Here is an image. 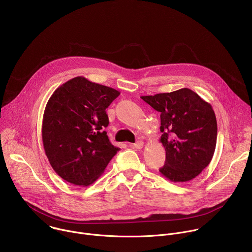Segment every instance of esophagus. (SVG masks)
<instances>
[{
  "instance_id": "1",
  "label": "esophagus",
  "mask_w": 252,
  "mask_h": 252,
  "mask_svg": "<svg viewBox=\"0 0 252 252\" xmlns=\"http://www.w3.org/2000/svg\"><path fill=\"white\" fill-rule=\"evenodd\" d=\"M132 147L135 148V149L140 150V149H142V148L144 147V142H143V141H138V142H136L135 144H133Z\"/></svg>"
}]
</instances>
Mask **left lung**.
Masks as SVG:
<instances>
[{
	"label": "left lung",
	"mask_w": 252,
	"mask_h": 252,
	"mask_svg": "<svg viewBox=\"0 0 252 252\" xmlns=\"http://www.w3.org/2000/svg\"><path fill=\"white\" fill-rule=\"evenodd\" d=\"M161 115L166 162L159 172L174 183L194 179L211 163L218 124L212 105L189 88L141 96Z\"/></svg>",
	"instance_id": "8db88e82"
}]
</instances>
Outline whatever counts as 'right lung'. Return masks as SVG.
Instances as JSON below:
<instances>
[{"instance_id":"add662e5","label":"right lung","mask_w":252,"mask_h":252,"mask_svg":"<svg viewBox=\"0 0 252 252\" xmlns=\"http://www.w3.org/2000/svg\"><path fill=\"white\" fill-rule=\"evenodd\" d=\"M119 95L114 88L77 76L48 99L42 144L50 166L64 181L80 187L93 184L119 151L105 131L109 124L105 110Z\"/></svg>"}]
</instances>
